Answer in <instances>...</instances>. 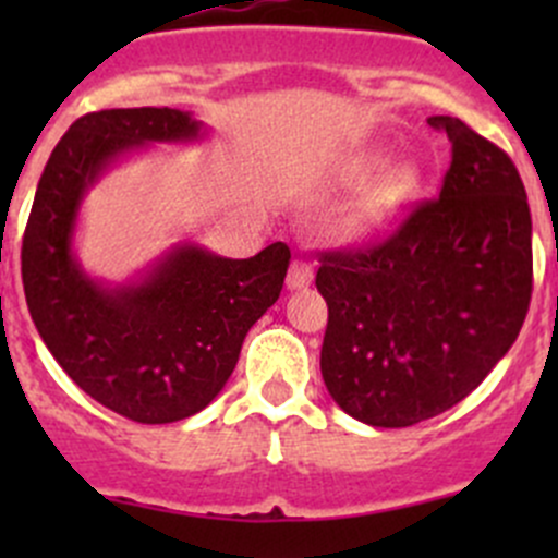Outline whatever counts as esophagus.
I'll return each mask as SVG.
<instances>
[{
	"label": "esophagus",
	"mask_w": 558,
	"mask_h": 558,
	"mask_svg": "<svg viewBox=\"0 0 558 558\" xmlns=\"http://www.w3.org/2000/svg\"><path fill=\"white\" fill-rule=\"evenodd\" d=\"M313 283V264L305 262V258H294L289 267V275H286V286L291 291L307 289Z\"/></svg>",
	"instance_id": "esophagus-1"
}]
</instances>
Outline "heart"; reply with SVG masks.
I'll list each match as a JSON object with an SVG mask.
<instances>
[{
	"mask_svg": "<svg viewBox=\"0 0 558 558\" xmlns=\"http://www.w3.org/2000/svg\"><path fill=\"white\" fill-rule=\"evenodd\" d=\"M380 165H384V154H378V150L364 154L351 161L348 178L362 180L373 170H378ZM421 183H424V170L413 159H399L386 165L378 178L356 196L348 216L342 218V232L353 240H367L378 234L402 210L404 202L421 189Z\"/></svg>",
	"mask_w": 558,
	"mask_h": 558,
	"instance_id": "heart-1",
	"label": "heart"
}]
</instances>
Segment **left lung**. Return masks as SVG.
I'll return each instance as SVG.
<instances>
[{"label": "left lung", "mask_w": 558, "mask_h": 558, "mask_svg": "<svg viewBox=\"0 0 558 558\" xmlns=\"http://www.w3.org/2000/svg\"><path fill=\"white\" fill-rule=\"evenodd\" d=\"M440 199L386 243L326 253L315 286L329 305L320 375L356 421L384 429L446 413L510 351L532 300V216L505 150L451 116Z\"/></svg>", "instance_id": "obj_1"}]
</instances>
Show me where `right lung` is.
Masks as SVG:
<instances>
[{
    "label": "right lung",
    "instance_id": "obj_1",
    "mask_svg": "<svg viewBox=\"0 0 558 558\" xmlns=\"http://www.w3.org/2000/svg\"><path fill=\"white\" fill-rule=\"evenodd\" d=\"M205 137L172 107L88 112L50 154L26 223L21 275L39 337L88 397L137 424L183 421L218 397L289 269L286 243L227 258L185 240L123 283L86 272L75 234L102 174L150 145Z\"/></svg>",
    "mask_w": 558,
    "mask_h": 558
}]
</instances>
